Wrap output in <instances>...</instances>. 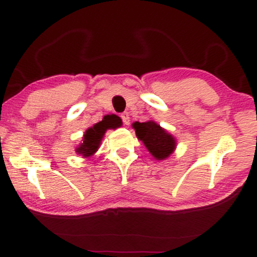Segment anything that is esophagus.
Wrapping results in <instances>:
<instances>
[{
	"label": "esophagus",
	"instance_id": "34e87169",
	"mask_svg": "<svg viewBox=\"0 0 257 257\" xmlns=\"http://www.w3.org/2000/svg\"><path fill=\"white\" fill-rule=\"evenodd\" d=\"M120 117H121V119H122V122H124L125 125H128V122H130V115H128L127 112H124V113H121Z\"/></svg>",
	"mask_w": 257,
	"mask_h": 257
}]
</instances>
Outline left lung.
Returning a JSON list of instances; mask_svg holds the SVG:
<instances>
[{"label":"left lung","instance_id":"1","mask_svg":"<svg viewBox=\"0 0 257 257\" xmlns=\"http://www.w3.org/2000/svg\"><path fill=\"white\" fill-rule=\"evenodd\" d=\"M138 139L143 140L151 154L158 160L166 159L175 149V140L170 133L161 128L157 122L136 121L132 125Z\"/></svg>","mask_w":257,"mask_h":257}]
</instances>
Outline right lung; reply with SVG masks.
I'll list each match as a JSON object with an SVG mask.
<instances>
[{"label":"right lung","instance_id":"right-lung-1","mask_svg":"<svg viewBox=\"0 0 257 257\" xmlns=\"http://www.w3.org/2000/svg\"><path fill=\"white\" fill-rule=\"evenodd\" d=\"M120 120H118L117 118L108 117L104 118L103 120L97 122L96 125H93L92 127L87 128L85 135H84L83 143L80 144V146L76 150V152L78 154H82L84 157H90L96 152L98 147L100 145L101 138H103L105 131L107 128H114L119 126Z\"/></svg>","mask_w":257,"mask_h":257}]
</instances>
